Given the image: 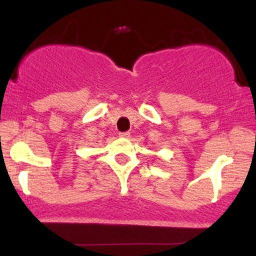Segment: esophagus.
Instances as JSON below:
<instances>
[{
	"label": "esophagus",
	"instance_id": "esophagus-1",
	"mask_svg": "<svg viewBox=\"0 0 256 256\" xmlns=\"http://www.w3.org/2000/svg\"><path fill=\"white\" fill-rule=\"evenodd\" d=\"M119 137H122V138H128V137H130V132H120Z\"/></svg>",
	"mask_w": 256,
	"mask_h": 256
}]
</instances>
